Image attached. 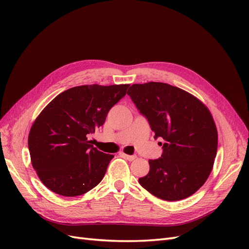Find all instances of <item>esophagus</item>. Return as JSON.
Wrapping results in <instances>:
<instances>
[{"mask_svg":"<svg viewBox=\"0 0 249 249\" xmlns=\"http://www.w3.org/2000/svg\"><path fill=\"white\" fill-rule=\"evenodd\" d=\"M122 155L124 158H125L126 160H129V161H133V160H135L137 158V156L136 155H132V156H130V155H126V154H124V153H122L120 154Z\"/></svg>","mask_w":249,"mask_h":249,"instance_id":"1","label":"esophagus"}]
</instances>
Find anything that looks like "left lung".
<instances>
[{
    "label": "left lung",
    "instance_id": "1",
    "mask_svg": "<svg viewBox=\"0 0 249 249\" xmlns=\"http://www.w3.org/2000/svg\"><path fill=\"white\" fill-rule=\"evenodd\" d=\"M144 116L162 155L149 160L139 184L156 197L176 201L191 196L205 184L217 153L216 125L208 108L185 90L166 83L133 84L127 91Z\"/></svg>",
    "mask_w": 249,
    "mask_h": 249
}]
</instances>
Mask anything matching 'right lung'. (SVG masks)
I'll list each match as a JSON object with an SVG mask.
<instances>
[{"mask_svg":"<svg viewBox=\"0 0 249 249\" xmlns=\"http://www.w3.org/2000/svg\"><path fill=\"white\" fill-rule=\"evenodd\" d=\"M130 85H83L57 95L36 118L28 145L42 184L62 196H78L99 185L113 155L90 144L110 109Z\"/></svg>","mask_w":249,"mask_h":249,"instance_id":"right-lung-1","label":"right lung"}]
</instances>
